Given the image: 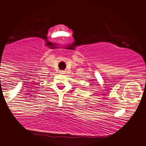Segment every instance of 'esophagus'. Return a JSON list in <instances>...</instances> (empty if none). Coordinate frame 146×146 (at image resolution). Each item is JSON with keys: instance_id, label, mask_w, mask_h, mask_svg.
Masks as SVG:
<instances>
[{"instance_id": "34e87169", "label": "esophagus", "mask_w": 146, "mask_h": 146, "mask_svg": "<svg viewBox=\"0 0 146 146\" xmlns=\"http://www.w3.org/2000/svg\"><path fill=\"white\" fill-rule=\"evenodd\" d=\"M65 73H66V72H65V70H60V74H64Z\"/></svg>"}]
</instances>
